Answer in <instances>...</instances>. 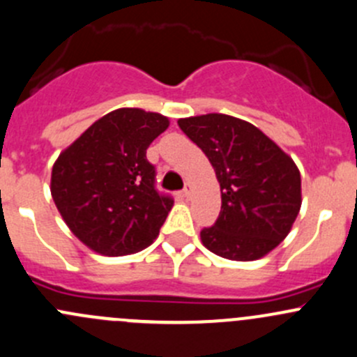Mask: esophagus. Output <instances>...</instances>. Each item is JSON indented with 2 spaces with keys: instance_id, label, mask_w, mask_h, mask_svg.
Wrapping results in <instances>:
<instances>
[{
  "instance_id": "34e87169",
  "label": "esophagus",
  "mask_w": 357,
  "mask_h": 357,
  "mask_svg": "<svg viewBox=\"0 0 357 357\" xmlns=\"http://www.w3.org/2000/svg\"><path fill=\"white\" fill-rule=\"evenodd\" d=\"M181 193L185 199H190V197H192V185H185V188H183Z\"/></svg>"
}]
</instances>
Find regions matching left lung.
I'll return each instance as SVG.
<instances>
[{"label": "left lung", "mask_w": 357, "mask_h": 357, "mask_svg": "<svg viewBox=\"0 0 357 357\" xmlns=\"http://www.w3.org/2000/svg\"><path fill=\"white\" fill-rule=\"evenodd\" d=\"M181 131L207 155L221 186V212L202 243L231 261H255L289 235L301 211V172L261 129L242 119L207 114L179 119Z\"/></svg>", "instance_id": "1"}]
</instances>
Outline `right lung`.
<instances>
[{"label": "right lung", "mask_w": 357, "mask_h": 357, "mask_svg": "<svg viewBox=\"0 0 357 357\" xmlns=\"http://www.w3.org/2000/svg\"><path fill=\"white\" fill-rule=\"evenodd\" d=\"M167 126L160 114L117 109L56 158L52 197L70 231L91 250L117 257L157 238L174 200L157 190L146 149Z\"/></svg>", "instance_id": "obj_1"}]
</instances>
